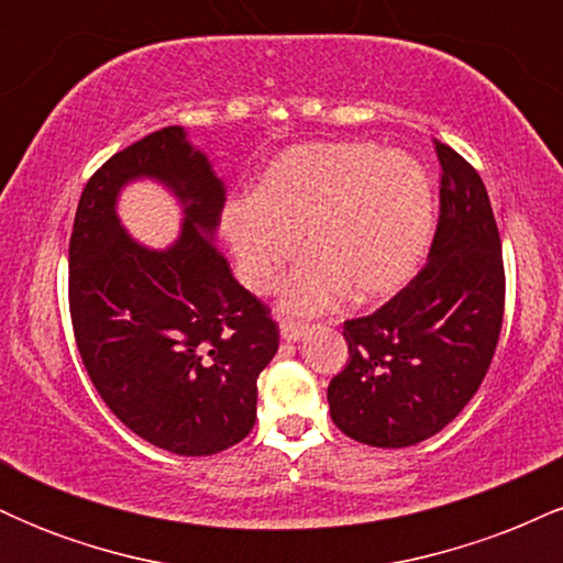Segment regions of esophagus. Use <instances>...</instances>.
<instances>
[{
	"label": "esophagus",
	"instance_id": "obj_1",
	"mask_svg": "<svg viewBox=\"0 0 563 563\" xmlns=\"http://www.w3.org/2000/svg\"><path fill=\"white\" fill-rule=\"evenodd\" d=\"M307 333H309L307 322L280 320V335H283V339H286V341H301Z\"/></svg>",
	"mask_w": 563,
	"mask_h": 563
}]
</instances>
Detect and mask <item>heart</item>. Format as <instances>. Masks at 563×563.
<instances>
[{"label": "heart", "mask_w": 563, "mask_h": 563, "mask_svg": "<svg viewBox=\"0 0 563 563\" xmlns=\"http://www.w3.org/2000/svg\"><path fill=\"white\" fill-rule=\"evenodd\" d=\"M434 230L429 174L410 153L371 142L299 145L269 161L251 198L222 211L238 277L254 294L273 288L296 251L307 256L280 286L286 312H320L399 294L421 267Z\"/></svg>", "instance_id": "b5f03b06"}]
</instances>
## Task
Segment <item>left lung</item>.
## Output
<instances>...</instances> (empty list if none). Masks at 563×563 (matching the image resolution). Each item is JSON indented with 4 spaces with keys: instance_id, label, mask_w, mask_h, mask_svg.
Returning a JSON list of instances; mask_svg holds the SVG:
<instances>
[{
    "instance_id": "1",
    "label": "left lung",
    "mask_w": 563,
    "mask_h": 563,
    "mask_svg": "<svg viewBox=\"0 0 563 563\" xmlns=\"http://www.w3.org/2000/svg\"><path fill=\"white\" fill-rule=\"evenodd\" d=\"M439 222L426 267L367 318L346 320L349 360L328 386L333 423L371 448H410L471 402L500 339L506 273L487 187L437 140Z\"/></svg>"
}]
</instances>
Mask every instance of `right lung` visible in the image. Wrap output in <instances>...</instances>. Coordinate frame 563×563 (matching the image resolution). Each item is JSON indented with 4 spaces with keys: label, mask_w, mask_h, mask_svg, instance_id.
<instances>
[{
    "label": "right lung",
    "mask_w": 563,
    "mask_h": 563,
    "mask_svg": "<svg viewBox=\"0 0 563 563\" xmlns=\"http://www.w3.org/2000/svg\"><path fill=\"white\" fill-rule=\"evenodd\" d=\"M137 178L184 203V232L161 252L114 214L120 187ZM222 209L209 158L183 126H166L92 174L70 232L68 303L84 367L126 429L174 455H214L249 437L256 378L280 339L211 241Z\"/></svg>",
    "instance_id": "right-lung-1"
}]
</instances>
